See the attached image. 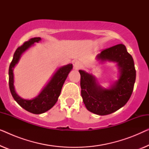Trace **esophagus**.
Wrapping results in <instances>:
<instances>
[{
	"instance_id": "obj_1",
	"label": "esophagus",
	"mask_w": 149,
	"mask_h": 149,
	"mask_svg": "<svg viewBox=\"0 0 149 149\" xmlns=\"http://www.w3.org/2000/svg\"><path fill=\"white\" fill-rule=\"evenodd\" d=\"M83 66L82 64L80 62H79V61H77L74 64V68L75 70H79V69L81 68V67Z\"/></svg>"
}]
</instances>
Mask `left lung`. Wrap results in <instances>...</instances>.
Returning a JSON list of instances; mask_svg holds the SVG:
<instances>
[{"instance_id":"8db88e82","label":"left lung","mask_w":149,"mask_h":149,"mask_svg":"<svg viewBox=\"0 0 149 149\" xmlns=\"http://www.w3.org/2000/svg\"><path fill=\"white\" fill-rule=\"evenodd\" d=\"M96 60L116 63L119 70L118 79L105 88L99 85L91 73L79 70L81 96L89 111L107 115L121 109L129 100L136 81V70L133 58L122 44L102 51L97 55Z\"/></svg>"}]
</instances>
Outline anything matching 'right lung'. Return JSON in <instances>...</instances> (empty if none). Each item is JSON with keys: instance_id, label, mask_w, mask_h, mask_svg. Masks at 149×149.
I'll return each instance as SVG.
<instances>
[{"instance_id": "obj_1", "label": "right lung", "mask_w": 149, "mask_h": 149, "mask_svg": "<svg viewBox=\"0 0 149 149\" xmlns=\"http://www.w3.org/2000/svg\"><path fill=\"white\" fill-rule=\"evenodd\" d=\"M41 40L40 37L32 38L24 42L23 45L18 47L13 55V60L9 69V85L11 95L18 104L24 109L33 114H42L47 112L55 105L60 96L62 86L68 77L69 72L72 69V64H68L60 67L57 70L49 82L45 86L37 96L28 100L24 99L18 95L14 87L13 69L19 62L22 55L26 51L33 46L34 43Z\"/></svg>"}]
</instances>
